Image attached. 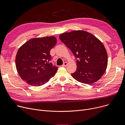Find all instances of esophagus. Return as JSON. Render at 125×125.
<instances>
[{"mask_svg":"<svg viewBox=\"0 0 125 125\" xmlns=\"http://www.w3.org/2000/svg\"><path fill=\"white\" fill-rule=\"evenodd\" d=\"M67 65H68V63L66 62H64L63 64L62 65V66H67Z\"/></svg>","mask_w":125,"mask_h":125,"instance_id":"obj_1","label":"esophagus"}]
</instances>
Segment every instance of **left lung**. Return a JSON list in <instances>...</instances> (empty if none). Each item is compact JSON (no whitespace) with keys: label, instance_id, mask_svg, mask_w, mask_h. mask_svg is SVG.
Returning <instances> with one entry per match:
<instances>
[{"label":"left lung","instance_id":"8db88e82","mask_svg":"<svg viewBox=\"0 0 125 125\" xmlns=\"http://www.w3.org/2000/svg\"><path fill=\"white\" fill-rule=\"evenodd\" d=\"M59 38L76 58L77 69L71 76L86 84L99 80L106 69L108 62L106 49L99 39L83 30L65 32Z\"/></svg>","mask_w":125,"mask_h":125}]
</instances>
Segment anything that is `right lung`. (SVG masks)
<instances>
[{
	"mask_svg": "<svg viewBox=\"0 0 125 125\" xmlns=\"http://www.w3.org/2000/svg\"><path fill=\"white\" fill-rule=\"evenodd\" d=\"M56 43L54 36L35 38L19 49L16 66L24 81L33 86H40L55 75L58 67L51 62L50 51Z\"/></svg>",
	"mask_w": 125,
	"mask_h": 125,
	"instance_id": "add662e5",
	"label": "right lung"
}]
</instances>
